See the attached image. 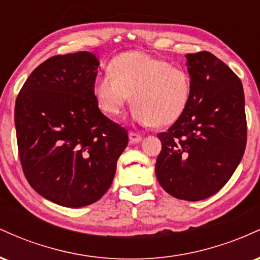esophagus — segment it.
Returning a JSON list of instances; mask_svg holds the SVG:
<instances>
[{
    "label": "esophagus",
    "mask_w": 260,
    "mask_h": 260,
    "mask_svg": "<svg viewBox=\"0 0 260 260\" xmlns=\"http://www.w3.org/2000/svg\"><path fill=\"white\" fill-rule=\"evenodd\" d=\"M128 137H129V142L131 143H138L142 140V136L138 133L136 132H129V134H128Z\"/></svg>",
    "instance_id": "34e87169"
}]
</instances>
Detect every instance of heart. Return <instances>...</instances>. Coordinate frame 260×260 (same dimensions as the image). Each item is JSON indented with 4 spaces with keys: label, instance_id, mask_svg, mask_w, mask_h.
Listing matches in <instances>:
<instances>
[{
    "label": "heart",
    "instance_id": "heart-1",
    "mask_svg": "<svg viewBox=\"0 0 260 260\" xmlns=\"http://www.w3.org/2000/svg\"><path fill=\"white\" fill-rule=\"evenodd\" d=\"M95 79L92 91L106 115H120L132 95L133 118L143 126L165 127L186 111L192 92L187 71L139 51L123 52Z\"/></svg>",
    "mask_w": 260,
    "mask_h": 260
}]
</instances>
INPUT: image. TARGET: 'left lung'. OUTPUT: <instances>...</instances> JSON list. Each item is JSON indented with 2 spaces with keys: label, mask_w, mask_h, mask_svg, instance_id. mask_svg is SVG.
Returning a JSON list of instances; mask_svg holds the SVG:
<instances>
[{
  "label": "left lung",
  "mask_w": 260,
  "mask_h": 260,
  "mask_svg": "<svg viewBox=\"0 0 260 260\" xmlns=\"http://www.w3.org/2000/svg\"><path fill=\"white\" fill-rule=\"evenodd\" d=\"M192 92L183 115L157 134L155 164L160 186L196 202L215 194L242 160L247 144L243 86L221 59L208 51L186 55Z\"/></svg>",
  "instance_id": "left-lung-1"
}]
</instances>
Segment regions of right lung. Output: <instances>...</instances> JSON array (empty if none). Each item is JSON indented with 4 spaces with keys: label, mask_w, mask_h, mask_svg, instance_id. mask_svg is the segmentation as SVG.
Here are the masks:
<instances>
[{
    "label": "right lung",
    "mask_w": 260,
    "mask_h": 260,
    "mask_svg": "<svg viewBox=\"0 0 260 260\" xmlns=\"http://www.w3.org/2000/svg\"><path fill=\"white\" fill-rule=\"evenodd\" d=\"M99 59L82 51L39 64L14 107L17 144L29 184L44 198L68 208L91 204L111 186L128 144L123 127L95 100Z\"/></svg>",
    "instance_id": "add662e5"
}]
</instances>
